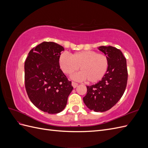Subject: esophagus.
Returning <instances> with one entry per match:
<instances>
[{
	"label": "esophagus",
	"instance_id": "1",
	"mask_svg": "<svg viewBox=\"0 0 148 148\" xmlns=\"http://www.w3.org/2000/svg\"><path fill=\"white\" fill-rule=\"evenodd\" d=\"M71 85H72L73 87L74 88H77V86H78V83H75V82H71Z\"/></svg>",
	"mask_w": 148,
	"mask_h": 148
}]
</instances>
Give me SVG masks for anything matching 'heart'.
I'll return each instance as SVG.
<instances>
[{"label": "heart", "instance_id": "obj_1", "mask_svg": "<svg viewBox=\"0 0 148 148\" xmlns=\"http://www.w3.org/2000/svg\"><path fill=\"white\" fill-rule=\"evenodd\" d=\"M62 70L70 75L79 69L81 72L72 76V78L84 80L89 83H95L102 79L109 67V60L104 53L93 51L77 52L70 56L66 52L62 53L59 57Z\"/></svg>", "mask_w": 148, "mask_h": 148}]
</instances>
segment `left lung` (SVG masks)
Listing matches in <instances>:
<instances>
[{
  "label": "left lung",
  "mask_w": 148,
  "mask_h": 148,
  "mask_svg": "<svg viewBox=\"0 0 148 148\" xmlns=\"http://www.w3.org/2000/svg\"><path fill=\"white\" fill-rule=\"evenodd\" d=\"M109 60V67L104 77L97 83L87 86L83 101L95 112H105L115 106L123 96L127 87V60L119 49L112 46L99 48Z\"/></svg>",
  "instance_id": "1"
}]
</instances>
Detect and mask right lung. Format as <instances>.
I'll list each match as a JSON object with an SVG mask.
<instances>
[{
	"label": "right lung",
	"instance_id": "add662e5",
	"mask_svg": "<svg viewBox=\"0 0 148 148\" xmlns=\"http://www.w3.org/2000/svg\"><path fill=\"white\" fill-rule=\"evenodd\" d=\"M64 48L53 42H43L29 51L25 62V84L31 102L48 114L65 107L73 87L60 69Z\"/></svg>",
	"mask_w": 148,
	"mask_h": 148
}]
</instances>
